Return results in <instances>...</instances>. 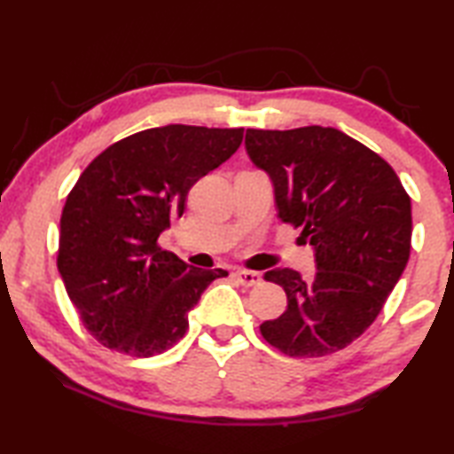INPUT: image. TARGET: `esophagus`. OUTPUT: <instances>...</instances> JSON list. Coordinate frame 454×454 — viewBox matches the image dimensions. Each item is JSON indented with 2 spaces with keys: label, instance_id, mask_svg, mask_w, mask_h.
Instances as JSON below:
<instances>
[{
  "label": "esophagus",
  "instance_id": "1",
  "mask_svg": "<svg viewBox=\"0 0 454 454\" xmlns=\"http://www.w3.org/2000/svg\"><path fill=\"white\" fill-rule=\"evenodd\" d=\"M236 280L242 284V286L250 288V286H258L260 282H262V278H260L258 272H252V270H238L236 274Z\"/></svg>",
  "mask_w": 454,
  "mask_h": 454
}]
</instances>
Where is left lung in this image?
<instances>
[{"mask_svg":"<svg viewBox=\"0 0 454 454\" xmlns=\"http://www.w3.org/2000/svg\"><path fill=\"white\" fill-rule=\"evenodd\" d=\"M246 152L270 176L278 216L314 248L317 272L276 268L288 306L260 333L294 358L330 355L379 317L411 256V198L396 172L336 128L246 129Z\"/></svg>","mask_w":454,"mask_h":454,"instance_id":"8db88e82","label":"left lung"}]
</instances>
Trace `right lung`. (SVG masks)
I'll return each mask as SVG.
<instances>
[{
	"instance_id": "add662e5",
	"label": "right lung",
	"mask_w": 454,
	"mask_h": 454,
	"mask_svg": "<svg viewBox=\"0 0 454 454\" xmlns=\"http://www.w3.org/2000/svg\"><path fill=\"white\" fill-rule=\"evenodd\" d=\"M242 128L170 124L106 148L82 172L59 220L58 270L88 333L121 355L174 347L222 268H192L158 238L194 184L240 148Z\"/></svg>"
}]
</instances>
